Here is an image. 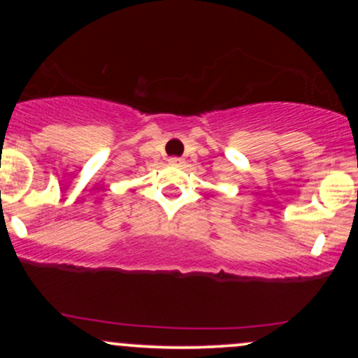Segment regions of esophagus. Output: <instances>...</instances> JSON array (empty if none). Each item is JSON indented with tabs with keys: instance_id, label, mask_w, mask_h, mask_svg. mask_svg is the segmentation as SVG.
I'll use <instances>...</instances> for the list:
<instances>
[{
	"instance_id": "1",
	"label": "esophagus",
	"mask_w": 358,
	"mask_h": 358,
	"mask_svg": "<svg viewBox=\"0 0 358 358\" xmlns=\"http://www.w3.org/2000/svg\"><path fill=\"white\" fill-rule=\"evenodd\" d=\"M168 163H170V165H173V166H182L185 162L182 158H176V156H173V158L168 159Z\"/></svg>"
}]
</instances>
